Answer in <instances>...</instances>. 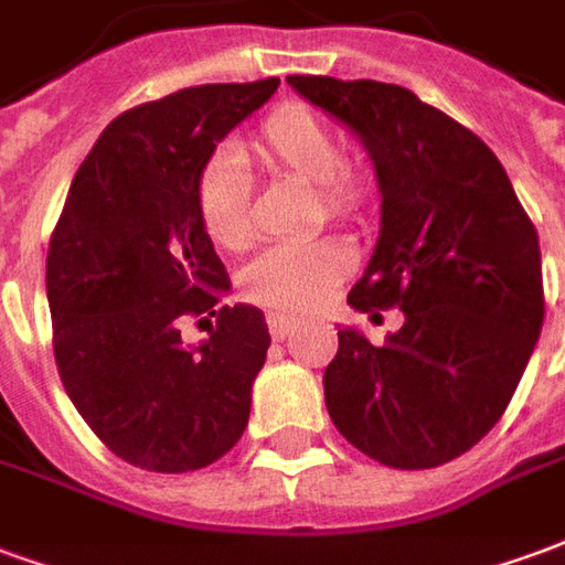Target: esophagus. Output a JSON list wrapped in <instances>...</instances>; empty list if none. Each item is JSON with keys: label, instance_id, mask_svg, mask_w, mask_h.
Wrapping results in <instances>:
<instances>
[{"label": "esophagus", "instance_id": "obj_1", "mask_svg": "<svg viewBox=\"0 0 565 565\" xmlns=\"http://www.w3.org/2000/svg\"><path fill=\"white\" fill-rule=\"evenodd\" d=\"M266 320H269V332L275 342L287 339L296 330V323H299V318H294V315H269Z\"/></svg>", "mask_w": 565, "mask_h": 565}]
</instances>
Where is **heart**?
<instances>
[{
	"mask_svg": "<svg viewBox=\"0 0 565 565\" xmlns=\"http://www.w3.org/2000/svg\"><path fill=\"white\" fill-rule=\"evenodd\" d=\"M242 157L318 184L320 202L332 217H351L369 196V174L342 160L335 129L302 103L278 105L242 148ZM196 214L205 235L223 250H238L250 242L247 178L235 157H217L202 169ZM348 269L351 247L339 238H294L259 254L242 271V290L275 311H308L330 296Z\"/></svg>",
	"mask_w": 565,
	"mask_h": 565,
	"instance_id": "1",
	"label": "heart"
}]
</instances>
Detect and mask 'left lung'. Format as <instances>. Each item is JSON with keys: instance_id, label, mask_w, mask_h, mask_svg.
<instances>
[{"instance_id": "1", "label": "left lung", "mask_w": 565, "mask_h": 565, "mask_svg": "<svg viewBox=\"0 0 565 565\" xmlns=\"http://www.w3.org/2000/svg\"><path fill=\"white\" fill-rule=\"evenodd\" d=\"M287 84L363 141L381 190V233L356 311L399 308L375 348L339 330L323 372L332 424L393 469H433L493 429L545 320L542 250L509 174L475 132L381 81L290 75Z\"/></svg>"}]
</instances>
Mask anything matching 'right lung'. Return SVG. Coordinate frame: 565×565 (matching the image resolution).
<instances>
[{
    "instance_id": "add662e5",
    "label": "right lung",
    "mask_w": 565,
    "mask_h": 565,
    "mask_svg": "<svg viewBox=\"0 0 565 565\" xmlns=\"http://www.w3.org/2000/svg\"><path fill=\"white\" fill-rule=\"evenodd\" d=\"M275 90L278 78L202 84L115 117L51 235L63 387L105 448L148 472L221 460L250 417L269 327L254 306L216 308L230 278L199 223L196 181L217 141ZM202 313L218 320L186 349L180 323Z\"/></svg>"
}]
</instances>
